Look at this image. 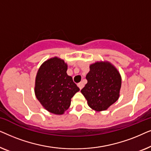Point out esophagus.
I'll list each match as a JSON object with an SVG mask.
<instances>
[{
    "mask_svg": "<svg viewBox=\"0 0 151 151\" xmlns=\"http://www.w3.org/2000/svg\"><path fill=\"white\" fill-rule=\"evenodd\" d=\"M78 87L80 88V89H82V88L84 87V83L82 82H80V83L78 84Z\"/></svg>",
    "mask_w": 151,
    "mask_h": 151,
    "instance_id": "obj_1",
    "label": "esophagus"
}]
</instances>
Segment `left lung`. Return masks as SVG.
I'll return each instance as SVG.
<instances>
[{
	"label": "left lung",
	"instance_id": "8db88e82",
	"mask_svg": "<svg viewBox=\"0 0 151 151\" xmlns=\"http://www.w3.org/2000/svg\"><path fill=\"white\" fill-rule=\"evenodd\" d=\"M86 78L87 83L81 93L93 110H106L118 100L122 78L112 64L109 62H96L92 64Z\"/></svg>",
	"mask_w": 151,
	"mask_h": 151
}]
</instances>
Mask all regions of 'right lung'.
Segmentation results:
<instances>
[{
	"label": "right lung",
	"instance_id": "right-lung-1",
	"mask_svg": "<svg viewBox=\"0 0 151 151\" xmlns=\"http://www.w3.org/2000/svg\"><path fill=\"white\" fill-rule=\"evenodd\" d=\"M67 65L54 57L39 68L35 82V95L49 112L62 115L69 108L71 99L80 88L67 73Z\"/></svg>",
	"mask_w": 151,
	"mask_h": 151
}]
</instances>
